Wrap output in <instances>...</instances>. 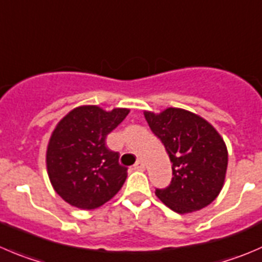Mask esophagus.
Returning <instances> with one entry per match:
<instances>
[{
	"label": "esophagus",
	"instance_id": "esophagus-1",
	"mask_svg": "<svg viewBox=\"0 0 262 262\" xmlns=\"http://www.w3.org/2000/svg\"><path fill=\"white\" fill-rule=\"evenodd\" d=\"M134 170H138V171H143L144 169H146V165H144V162L142 161V160H138V161L134 164Z\"/></svg>",
	"mask_w": 262,
	"mask_h": 262
}]
</instances>
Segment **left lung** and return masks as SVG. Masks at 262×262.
Returning <instances> with one entry per match:
<instances>
[{"label":"left lung","mask_w":262,"mask_h":262,"mask_svg":"<svg viewBox=\"0 0 262 262\" xmlns=\"http://www.w3.org/2000/svg\"><path fill=\"white\" fill-rule=\"evenodd\" d=\"M144 118L172 164L171 183L156 189L157 197L178 214L209 206L219 195L227 174L228 149L222 136L204 118L183 108L144 111Z\"/></svg>","instance_id":"obj_1"}]
</instances>
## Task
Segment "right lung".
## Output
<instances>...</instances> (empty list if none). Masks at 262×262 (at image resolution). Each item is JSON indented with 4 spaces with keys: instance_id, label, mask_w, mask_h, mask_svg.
Here are the masks:
<instances>
[{
    "instance_id": "add662e5",
    "label": "right lung",
    "mask_w": 262,
    "mask_h": 262,
    "mask_svg": "<svg viewBox=\"0 0 262 262\" xmlns=\"http://www.w3.org/2000/svg\"><path fill=\"white\" fill-rule=\"evenodd\" d=\"M129 114L79 106L63 116L51 134L46 152L48 178L65 202L93 210L110 201L126 179L119 154L106 147V137Z\"/></svg>"
}]
</instances>
